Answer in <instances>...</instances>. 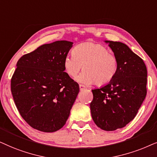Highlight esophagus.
Returning a JSON list of instances; mask_svg holds the SVG:
<instances>
[{"label": "esophagus", "instance_id": "obj_1", "mask_svg": "<svg viewBox=\"0 0 157 157\" xmlns=\"http://www.w3.org/2000/svg\"><path fill=\"white\" fill-rule=\"evenodd\" d=\"M79 87H80V90H83L86 89V87H85L84 85H79Z\"/></svg>", "mask_w": 157, "mask_h": 157}]
</instances>
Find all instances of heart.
I'll return each mask as SVG.
<instances>
[{
	"mask_svg": "<svg viewBox=\"0 0 157 157\" xmlns=\"http://www.w3.org/2000/svg\"><path fill=\"white\" fill-rule=\"evenodd\" d=\"M63 65L66 73L71 77L76 76L80 70H84L76 77L77 82L85 85L95 82L98 86H103L116 77L118 62L103 45L86 42L76 46L73 49V55L64 58Z\"/></svg>",
	"mask_w": 157,
	"mask_h": 157,
	"instance_id": "b5f03b06",
	"label": "heart"
}]
</instances>
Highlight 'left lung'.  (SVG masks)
I'll return each instance as SVG.
<instances>
[{
	"mask_svg": "<svg viewBox=\"0 0 157 157\" xmlns=\"http://www.w3.org/2000/svg\"><path fill=\"white\" fill-rule=\"evenodd\" d=\"M104 41L118 59V72L108 84L92 90L90 107L95 124L111 131L126 126L136 116L147 95V70L143 59L126 44Z\"/></svg>",
	"mask_w": 157,
	"mask_h": 157,
	"instance_id": "8db88e82",
	"label": "left lung"
}]
</instances>
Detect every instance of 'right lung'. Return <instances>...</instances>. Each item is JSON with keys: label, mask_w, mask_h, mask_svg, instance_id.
Segmentation results:
<instances>
[{"label": "right lung", "mask_w": 157, "mask_h": 157, "mask_svg": "<svg viewBox=\"0 0 157 157\" xmlns=\"http://www.w3.org/2000/svg\"><path fill=\"white\" fill-rule=\"evenodd\" d=\"M72 44L64 40L43 44L16 64L11 93L21 116L33 128L54 132L69 118L80 91L63 65Z\"/></svg>", "instance_id": "1"}]
</instances>
